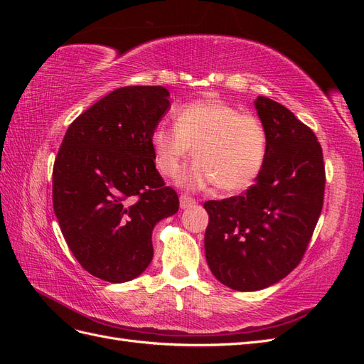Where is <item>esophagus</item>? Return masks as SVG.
Masks as SVG:
<instances>
[{"label":"esophagus","mask_w":364,"mask_h":364,"mask_svg":"<svg viewBox=\"0 0 364 364\" xmlns=\"http://www.w3.org/2000/svg\"><path fill=\"white\" fill-rule=\"evenodd\" d=\"M179 205H181L182 209H186V208L194 206V205H196V200L193 199V197H190V196H181Z\"/></svg>","instance_id":"obj_1"}]
</instances>
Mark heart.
Instances as JSON below:
<instances>
[{
  "mask_svg": "<svg viewBox=\"0 0 364 364\" xmlns=\"http://www.w3.org/2000/svg\"><path fill=\"white\" fill-rule=\"evenodd\" d=\"M267 132L261 121L220 100L181 106L174 124L159 123L150 134L156 168L173 178L191 153L194 161L178 185L197 191L217 183L226 191L245 190L258 178L267 155Z\"/></svg>",
  "mask_w": 364,
  "mask_h": 364,
  "instance_id": "heart-1",
  "label": "heart"
}]
</instances>
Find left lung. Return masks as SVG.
<instances>
[{"label":"left lung","mask_w":364,"mask_h":364,"mask_svg":"<svg viewBox=\"0 0 364 364\" xmlns=\"http://www.w3.org/2000/svg\"><path fill=\"white\" fill-rule=\"evenodd\" d=\"M267 132L262 170L241 196L209 200L205 255L214 277L237 291L279 282L301 262L323 205L322 147L287 107L257 97Z\"/></svg>","instance_id":"left-lung-1"}]
</instances>
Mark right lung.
<instances>
[{"label":"right lung","mask_w":364,"mask_h":364,"mask_svg":"<svg viewBox=\"0 0 364 364\" xmlns=\"http://www.w3.org/2000/svg\"><path fill=\"white\" fill-rule=\"evenodd\" d=\"M164 86H126L77 117L53 168V206L65 241L92 277L135 279L153 258L151 232L178 213L150 134L170 109Z\"/></svg>","instance_id":"right-lung-1"}]
</instances>
